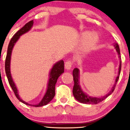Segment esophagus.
<instances>
[{"label":"esophagus","instance_id":"1","mask_svg":"<svg viewBox=\"0 0 130 130\" xmlns=\"http://www.w3.org/2000/svg\"><path fill=\"white\" fill-rule=\"evenodd\" d=\"M65 69L67 70H69L72 67V62L71 61H66L64 64Z\"/></svg>","mask_w":130,"mask_h":130}]
</instances>
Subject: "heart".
Segmentation results:
<instances>
[{
    "label": "heart",
    "mask_w": 130,
    "mask_h": 130,
    "mask_svg": "<svg viewBox=\"0 0 130 130\" xmlns=\"http://www.w3.org/2000/svg\"><path fill=\"white\" fill-rule=\"evenodd\" d=\"M86 37V38L85 40L84 44H82L81 50H80L82 53H86L91 51L96 45L99 40L97 35L93 33L89 34L88 32H84L82 34V38H85Z\"/></svg>",
    "instance_id": "heart-1"
}]
</instances>
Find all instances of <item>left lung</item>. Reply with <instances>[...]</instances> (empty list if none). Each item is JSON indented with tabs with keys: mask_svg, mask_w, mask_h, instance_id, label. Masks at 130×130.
Returning <instances> with one entry per match:
<instances>
[{
	"mask_svg": "<svg viewBox=\"0 0 130 130\" xmlns=\"http://www.w3.org/2000/svg\"><path fill=\"white\" fill-rule=\"evenodd\" d=\"M114 47H115L116 51H117V53H118V58L120 59H121V56H120V51L119 46H118L117 43H115L114 44ZM121 61H120V65L119 68H118V75H117V77H116L115 84L110 89V90L105 95L101 97H91L89 96V95L85 93L81 89V87L79 84V69L78 68H75L72 72V74H73V78H74V85L73 87V90H72V93H73L74 97L76 99L77 101L79 102L82 103V104H97L101 102L102 101L105 100L107 98L108 96H109L110 94L112 93L115 90V88L117 84V81H118V79L120 77V74L121 71Z\"/></svg>",
	"mask_w": 130,
	"mask_h": 130,
	"instance_id": "obj_1",
	"label": "left lung"
}]
</instances>
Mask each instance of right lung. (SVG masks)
I'll use <instances>...</instances> for the list:
<instances>
[{
  "label": "right lung",
  "mask_w": 130,
  "mask_h": 130,
  "mask_svg": "<svg viewBox=\"0 0 130 130\" xmlns=\"http://www.w3.org/2000/svg\"><path fill=\"white\" fill-rule=\"evenodd\" d=\"M33 25V20L28 22L27 23H26L25 25L23 27H22L20 30H19V31L17 32L14 35V36L12 38V39L10 40V41L9 44V46H8L7 53V56L5 62V69L10 86H11L13 92L15 93V96L17 97V98L19 99V101L23 103L24 104L28 105L33 106V107H39L47 105L54 98V95H55V85L56 84L58 77L64 72V61L62 60H60L58 62H57L56 63L54 64L53 66L52 67V68H51V71L50 72V74H49V79L48 81V84H47L46 91V92L44 93V96H43L41 100L38 104L35 105L30 104L26 102H25L24 100H23L20 98V95L19 94V90H18L17 87L16 85H15V82L13 80L12 75H11V55H12V50H13V47H14L17 41L19 40V38H20V37L22 35L25 34V33H27L28 31H30Z\"/></svg>",
  "instance_id": "add662e5"
}]
</instances>
